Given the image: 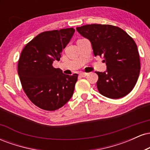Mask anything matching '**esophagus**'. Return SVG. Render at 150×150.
I'll return each instance as SVG.
<instances>
[{"label":"esophagus","mask_w":150,"mask_h":150,"mask_svg":"<svg viewBox=\"0 0 150 150\" xmlns=\"http://www.w3.org/2000/svg\"><path fill=\"white\" fill-rule=\"evenodd\" d=\"M87 74L85 73H80V75L81 77H86V76H87Z\"/></svg>","instance_id":"esophagus-1"}]
</instances>
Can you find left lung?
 Segmentation results:
<instances>
[{
  "label": "left lung",
  "mask_w": 150,
  "mask_h": 150,
  "mask_svg": "<svg viewBox=\"0 0 150 150\" xmlns=\"http://www.w3.org/2000/svg\"><path fill=\"white\" fill-rule=\"evenodd\" d=\"M92 44L94 56H102L107 69L96 72L99 93L110 99H119L135 87L140 70V61L135 41L116 26L92 24L77 27Z\"/></svg>",
  "instance_id": "8db88e82"
}]
</instances>
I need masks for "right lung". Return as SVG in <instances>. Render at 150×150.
I'll return each instance as SVG.
<instances>
[{
  "label": "right lung",
  "instance_id": "obj_1",
  "mask_svg": "<svg viewBox=\"0 0 150 150\" xmlns=\"http://www.w3.org/2000/svg\"><path fill=\"white\" fill-rule=\"evenodd\" d=\"M73 28L44 32L26 44L18 61L22 89L34 105L46 111L61 108L73 96L77 74L65 75L53 67L73 36Z\"/></svg>",
  "mask_w": 150,
  "mask_h": 150
}]
</instances>
